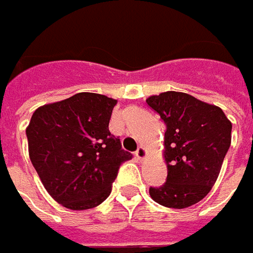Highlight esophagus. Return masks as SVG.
I'll return each instance as SVG.
<instances>
[{
    "label": "esophagus",
    "mask_w": 253,
    "mask_h": 253,
    "mask_svg": "<svg viewBox=\"0 0 253 253\" xmlns=\"http://www.w3.org/2000/svg\"><path fill=\"white\" fill-rule=\"evenodd\" d=\"M146 154H147V151L144 150V147H138L137 150H136V153H134V156H136L138 160L144 159V157H146Z\"/></svg>",
    "instance_id": "34e87169"
}]
</instances>
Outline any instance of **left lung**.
Returning <instances> with one entry per match:
<instances>
[{"label": "left lung", "instance_id": "obj_1", "mask_svg": "<svg viewBox=\"0 0 253 253\" xmlns=\"http://www.w3.org/2000/svg\"><path fill=\"white\" fill-rule=\"evenodd\" d=\"M146 102L166 125L167 181L150 187V197L169 208L191 207L216 181L231 146L232 125L218 106L182 92H164Z\"/></svg>", "mask_w": 253, "mask_h": 253}]
</instances>
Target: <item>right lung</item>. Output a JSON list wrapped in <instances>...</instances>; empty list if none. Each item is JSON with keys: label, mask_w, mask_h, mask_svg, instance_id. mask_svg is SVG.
Masks as SVG:
<instances>
[{"label": "right lung", "mask_w": 253, "mask_h": 253, "mask_svg": "<svg viewBox=\"0 0 253 253\" xmlns=\"http://www.w3.org/2000/svg\"><path fill=\"white\" fill-rule=\"evenodd\" d=\"M117 100L73 94L38 107L27 127L32 166L49 195L69 210H89L110 195L120 166L131 159L109 131Z\"/></svg>", "instance_id": "1"}]
</instances>
